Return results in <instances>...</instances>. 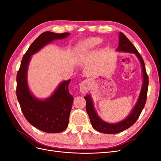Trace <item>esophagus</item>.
<instances>
[{"mask_svg": "<svg viewBox=\"0 0 161 161\" xmlns=\"http://www.w3.org/2000/svg\"><path fill=\"white\" fill-rule=\"evenodd\" d=\"M80 91L82 93H86L89 89V83L87 80H85L80 83Z\"/></svg>", "mask_w": 161, "mask_h": 161, "instance_id": "34e87169", "label": "esophagus"}]
</instances>
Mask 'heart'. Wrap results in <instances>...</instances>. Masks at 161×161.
I'll list each match as a JSON object with an SVG mask.
<instances>
[{
    "instance_id": "obj_1",
    "label": "heart",
    "mask_w": 161,
    "mask_h": 161,
    "mask_svg": "<svg viewBox=\"0 0 161 161\" xmlns=\"http://www.w3.org/2000/svg\"><path fill=\"white\" fill-rule=\"evenodd\" d=\"M101 40L98 37H89L82 41L79 43V49L81 52H85L92 50L97 45L99 44Z\"/></svg>"
}]
</instances>
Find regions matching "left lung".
I'll use <instances>...</instances> for the list:
<instances>
[{"label":"left lung","instance_id":"8db88e82","mask_svg":"<svg viewBox=\"0 0 161 161\" xmlns=\"http://www.w3.org/2000/svg\"><path fill=\"white\" fill-rule=\"evenodd\" d=\"M119 46L117 51L125 52L135 53L138 57L142 67V75H143V85L141 89L140 93L138 97L137 103L134 106V109L131 110L130 114L127 117V118L119 121L116 124H109L100 119L99 117L96 113L94 108L93 103L91 99L90 95H87L85 97L86 100V111L89 115L92 127L99 132L105 134H117L123 131L124 130L129 128L139 118V116L144 108L146 101L147 99V92L148 86V76L146 71L144 62L142 56L140 55L139 52L135 46L131 43L123 33H119Z\"/></svg>","mask_w":161,"mask_h":161}]
</instances>
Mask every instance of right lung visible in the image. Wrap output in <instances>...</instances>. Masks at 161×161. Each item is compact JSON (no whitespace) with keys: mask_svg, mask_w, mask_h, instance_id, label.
<instances>
[{"mask_svg":"<svg viewBox=\"0 0 161 161\" xmlns=\"http://www.w3.org/2000/svg\"><path fill=\"white\" fill-rule=\"evenodd\" d=\"M69 33L46 31L39 36L28 48L17 75V97L26 119L34 127L47 133H59L66 129L73 102L69 85L70 79L63 81L53 94L46 100L34 97L29 89L27 72L31 56L55 40L69 36Z\"/></svg>","mask_w":161,"mask_h":161,"instance_id":"add662e5","label":"right lung"}]
</instances>
